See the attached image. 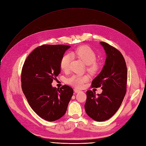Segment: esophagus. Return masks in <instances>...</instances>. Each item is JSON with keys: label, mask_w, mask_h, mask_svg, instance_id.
Instances as JSON below:
<instances>
[{"label": "esophagus", "mask_w": 146, "mask_h": 146, "mask_svg": "<svg viewBox=\"0 0 146 146\" xmlns=\"http://www.w3.org/2000/svg\"><path fill=\"white\" fill-rule=\"evenodd\" d=\"M74 91L76 92V93H78V92H80L81 91L80 90H77V89H76V88H75V89L74 90Z\"/></svg>", "instance_id": "obj_1"}]
</instances>
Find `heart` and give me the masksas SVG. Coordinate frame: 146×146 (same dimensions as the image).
Returning <instances> with one entry per match:
<instances>
[{
  "label": "heart",
  "mask_w": 146,
  "mask_h": 146,
  "mask_svg": "<svg viewBox=\"0 0 146 146\" xmlns=\"http://www.w3.org/2000/svg\"><path fill=\"white\" fill-rule=\"evenodd\" d=\"M73 56H77L87 64V70L91 74H95L98 71L99 65L96 61V54L92 48L88 46H81L76 48L71 54H65L60 60V68L63 71H68L69 69L70 61ZM88 75H73L66 79V83L74 87L81 88L84 83L89 80Z\"/></svg>",
  "instance_id": "1"
}]
</instances>
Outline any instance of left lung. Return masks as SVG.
<instances>
[{"mask_svg": "<svg viewBox=\"0 0 146 146\" xmlns=\"http://www.w3.org/2000/svg\"><path fill=\"white\" fill-rule=\"evenodd\" d=\"M100 43L107 58L102 70L92 80L91 87H101L103 91L98 96L87 91L85 105L88 115L99 122L108 120L117 111L126 94L127 82V68L121 53L107 42Z\"/></svg>", "mask_w": 146, "mask_h": 146, "instance_id": "8db88e82", "label": "left lung"}]
</instances>
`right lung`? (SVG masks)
Here are the masks:
<instances>
[{
    "mask_svg": "<svg viewBox=\"0 0 146 146\" xmlns=\"http://www.w3.org/2000/svg\"><path fill=\"white\" fill-rule=\"evenodd\" d=\"M70 46L44 44L26 58L21 72V86L33 111L42 119L55 121L66 113L73 95L71 87L52 86L61 72L60 60Z\"/></svg>",
    "mask_w": 146,
    "mask_h": 146,
    "instance_id": "add662e5",
    "label": "right lung"
}]
</instances>
